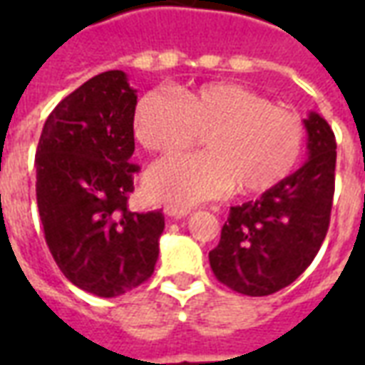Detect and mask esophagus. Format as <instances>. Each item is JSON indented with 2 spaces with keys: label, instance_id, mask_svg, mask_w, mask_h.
Segmentation results:
<instances>
[{
  "label": "esophagus",
  "instance_id": "1",
  "mask_svg": "<svg viewBox=\"0 0 365 365\" xmlns=\"http://www.w3.org/2000/svg\"><path fill=\"white\" fill-rule=\"evenodd\" d=\"M164 213H166L168 217H174V219H182V217H187V215L191 213V209L178 205H164Z\"/></svg>",
  "mask_w": 365,
  "mask_h": 365
}]
</instances>
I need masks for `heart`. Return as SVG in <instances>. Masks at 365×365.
Returning <instances> with one entry per match:
<instances>
[{"label":"heart","mask_w":365,"mask_h":365,"mask_svg":"<svg viewBox=\"0 0 365 365\" xmlns=\"http://www.w3.org/2000/svg\"><path fill=\"white\" fill-rule=\"evenodd\" d=\"M133 127L146 150L162 154L183 150L203 135L207 152L160 160L146 174L150 197L183 207L219 197L232 185L240 195L272 190L291 174L305 144L299 115L229 82L178 97L148 91Z\"/></svg>","instance_id":"1"}]
</instances>
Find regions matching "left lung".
I'll return each instance as SVG.
<instances>
[{
    "label": "left lung",
    "instance_id": "8db88e82",
    "mask_svg": "<svg viewBox=\"0 0 365 365\" xmlns=\"http://www.w3.org/2000/svg\"><path fill=\"white\" fill-rule=\"evenodd\" d=\"M303 125L305 164L260 199L230 207L219 246L209 252L217 279L242 295L262 297L287 287L311 266L327 237L336 140L319 113L309 111Z\"/></svg>",
    "mask_w": 365,
    "mask_h": 365
}]
</instances>
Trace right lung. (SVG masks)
Returning a JSON list of instances; mask_svg holds the SVG:
<instances>
[{
  "instance_id": "1",
  "label": "right lung",
  "mask_w": 365,
  "mask_h": 365,
  "mask_svg": "<svg viewBox=\"0 0 365 365\" xmlns=\"http://www.w3.org/2000/svg\"><path fill=\"white\" fill-rule=\"evenodd\" d=\"M136 90L123 70L93 76L64 97L36 148V205L62 274L97 297H117L154 272L162 211L135 213L130 164Z\"/></svg>"
}]
</instances>
